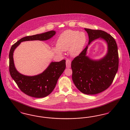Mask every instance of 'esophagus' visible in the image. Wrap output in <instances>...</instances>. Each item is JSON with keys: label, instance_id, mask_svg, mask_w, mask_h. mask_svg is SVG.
I'll list each match as a JSON object with an SVG mask.
<instances>
[{"label": "esophagus", "instance_id": "34e87169", "mask_svg": "<svg viewBox=\"0 0 130 130\" xmlns=\"http://www.w3.org/2000/svg\"><path fill=\"white\" fill-rule=\"evenodd\" d=\"M66 65L67 68H70L71 66V60L69 59H67L66 61Z\"/></svg>", "mask_w": 130, "mask_h": 130}]
</instances>
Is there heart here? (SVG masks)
<instances>
[{
    "mask_svg": "<svg viewBox=\"0 0 130 130\" xmlns=\"http://www.w3.org/2000/svg\"><path fill=\"white\" fill-rule=\"evenodd\" d=\"M86 42V36L84 32L75 30H66L58 37L56 47H54L53 50L56 54L61 55L63 51L69 50L71 56H76L81 53Z\"/></svg>",
    "mask_w": 130,
    "mask_h": 130,
    "instance_id": "obj_1",
    "label": "heart"
}]
</instances>
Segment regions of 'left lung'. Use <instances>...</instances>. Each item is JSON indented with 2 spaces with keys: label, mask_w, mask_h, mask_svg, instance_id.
I'll list each match as a JSON object with an SVG mask.
<instances>
[{
  "label": "left lung",
  "mask_w": 130,
  "mask_h": 130,
  "mask_svg": "<svg viewBox=\"0 0 130 130\" xmlns=\"http://www.w3.org/2000/svg\"><path fill=\"white\" fill-rule=\"evenodd\" d=\"M89 36L88 45L100 38L107 44V53L99 60L86 56L88 46L71 63L72 79L76 87L83 93L95 94L111 85L118 68V46L110 34L102 30L85 28Z\"/></svg>",
  "instance_id": "8db88e82"
}]
</instances>
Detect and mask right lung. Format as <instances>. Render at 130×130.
Wrapping results in <instances>:
<instances>
[{
	"instance_id": "obj_1",
	"label": "right lung",
	"mask_w": 130,
	"mask_h": 130,
	"mask_svg": "<svg viewBox=\"0 0 130 130\" xmlns=\"http://www.w3.org/2000/svg\"><path fill=\"white\" fill-rule=\"evenodd\" d=\"M55 31L23 37L14 44L9 53V72L12 79L20 90L31 97L42 98L49 95L54 90L57 80L66 68V60L52 62L40 74L27 76L19 73L15 67L13 54L14 50L21 42L30 40H47L55 35Z\"/></svg>"
}]
</instances>
